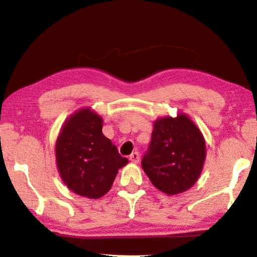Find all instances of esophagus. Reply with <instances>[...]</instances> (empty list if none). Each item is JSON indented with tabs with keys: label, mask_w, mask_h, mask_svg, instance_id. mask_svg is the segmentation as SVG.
<instances>
[{
	"label": "esophagus",
	"mask_w": 257,
	"mask_h": 257,
	"mask_svg": "<svg viewBox=\"0 0 257 257\" xmlns=\"http://www.w3.org/2000/svg\"><path fill=\"white\" fill-rule=\"evenodd\" d=\"M129 160H130V162H133V163H138L139 162V153H138V152H134V153L130 154Z\"/></svg>",
	"instance_id": "34e87169"
}]
</instances>
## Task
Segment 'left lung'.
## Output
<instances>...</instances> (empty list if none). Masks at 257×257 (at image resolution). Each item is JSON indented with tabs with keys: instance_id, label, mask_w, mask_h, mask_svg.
Instances as JSON below:
<instances>
[{
	"instance_id": "8db88e82",
	"label": "left lung",
	"mask_w": 257,
	"mask_h": 257,
	"mask_svg": "<svg viewBox=\"0 0 257 257\" xmlns=\"http://www.w3.org/2000/svg\"><path fill=\"white\" fill-rule=\"evenodd\" d=\"M206 156L205 141L188 115L165 116L154 122L143 170L156 188L177 195L196 184Z\"/></svg>"
}]
</instances>
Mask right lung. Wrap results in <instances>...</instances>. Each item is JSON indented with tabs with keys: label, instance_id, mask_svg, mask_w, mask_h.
<instances>
[{
	"label": "right lung",
	"instance_id": "obj_1",
	"mask_svg": "<svg viewBox=\"0 0 257 257\" xmlns=\"http://www.w3.org/2000/svg\"><path fill=\"white\" fill-rule=\"evenodd\" d=\"M103 120L88 107L73 113L56 139L61 179L80 196L99 198L111 189L120 168L128 163L102 133Z\"/></svg>",
	"mask_w": 257,
	"mask_h": 257
}]
</instances>
